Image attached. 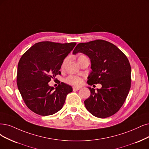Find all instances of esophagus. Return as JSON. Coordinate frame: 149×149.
Instances as JSON below:
<instances>
[{"mask_svg": "<svg viewBox=\"0 0 149 149\" xmlns=\"http://www.w3.org/2000/svg\"><path fill=\"white\" fill-rule=\"evenodd\" d=\"M72 89H73V91H78V90H79L80 89V88H79V87H75V86H74Z\"/></svg>", "mask_w": 149, "mask_h": 149, "instance_id": "34e87169", "label": "esophagus"}]
</instances>
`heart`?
I'll use <instances>...</instances> for the list:
<instances>
[{"label":"heart","instance_id":"heart-1","mask_svg":"<svg viewBox=\"0 0 149 149\" xmlns=\"http://www.w3.org/2000/svg\"><path fill=\"white\" fill-rule=\"evenodd\" d=\"M84 58H86V57L85 56H84V55H80V56H79V57H78V61L79 62L80 61H81V59H83ZM68 58H65L63 60V61L61 64L62 69L64 68L66 63H67V61H68ZM65 81L68 84L73 85L75 86H80L82 84V83H83V80H82V79L81 77H80L71 75L68 76V77L65 79Z\"/></svg>","mask_w":149,"mask_h":149}]
</instances>
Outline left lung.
<instances>
[{"instance_id": "obj_1", "label": "left lung", "mask_w": 149, "mask_h": 149, "mask_svg": "<svg viewBox=\"0 0 149 149\" xmlns=\"http://www.w3.org/2000/svg\"><path fill=\"white\" fill-rule=\"evenodd\" d=\"M83 53L90 58L91 72L87 83L100 84V89L88 88L90 96L84 101L93 115L104 118L111 117L122 107L131 88V65L126 55L113 43L96 40L80 43L73 54ZM95 86V85H93Z\"/></svg>"}]
</instances>
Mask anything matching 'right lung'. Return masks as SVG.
<instances>
[{
    "mask_svg": "<svg viewBox=\"0 0 149 149\" xmlns=\"http://www.w3.org/2000/svg\"><path fill=\"white\" fill-rule=\"evenodd\" d=\"M75 45V42H38L20 58L16 81L22 98L32 112L47 116L62 109L72 88L61 82L54 89L48 82L61 74L59 69L64 59Z\"/></svg>",
    "mask_w": 149,
    "mask_h": 149,
    "instance_id": "add662e5",
    "label": "right lung"
}]
</instances>
